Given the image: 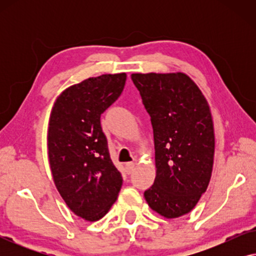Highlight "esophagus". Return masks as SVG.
Wrapping results in <instances>:
<instances>
[{
	"label": "esophagus",
	"mask_w": 256,
	"mask_h": 256,
	"mask_svg": "<svg viewBox=\"0 0 256 256\" xmlns=\"http://www.w3.org/2000/svg\"><path fill=\"white\" fill-rule=\"evenodd\" d=\"M126 170H127V172H128V174H132V171L135 170V163L129 162V163L126 164Z\"/></svg>",
	"instance_id": "obj_1"
}]
</instances>
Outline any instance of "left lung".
Returning <instances> with one entry per match:
<instances>
[{"instance_id":"obj_1","label":"left lung","mask_w":256,"mask_h":256,"mask_svg":"<svg viewBox=\"0 0 256 256\" xmlns=\"http://www.w3.org/2000/svg\"><path fill=\"white\" fill-rule=\"evenodd\" d=\"M152 118L156 177L144 192L149 208L166 219L191 212L208 186L214 127L204 94L183 72L132 73Z\"/></svg>"}]
</instances>
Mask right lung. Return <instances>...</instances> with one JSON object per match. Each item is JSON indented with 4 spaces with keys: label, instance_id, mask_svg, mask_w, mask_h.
<instances>
[{
    "label": "right lung",
    "instance_id": "add662e5",
    "mask_svg": "<svg viewBox=\"0 0 256 256\" xmlns=\"http://www.w3.org/2000/svg\"><path fill=\"white\" fill-rule=\"evenodd\" d=\"M126 73L68 87L52 106L48 155L54 185L76 216L96 222L116 200L122 176L112 162L100 116L124 88Z\"/></svg>",
    "mask_w": 256,
    "mask_h": 256
}]
</instances>
